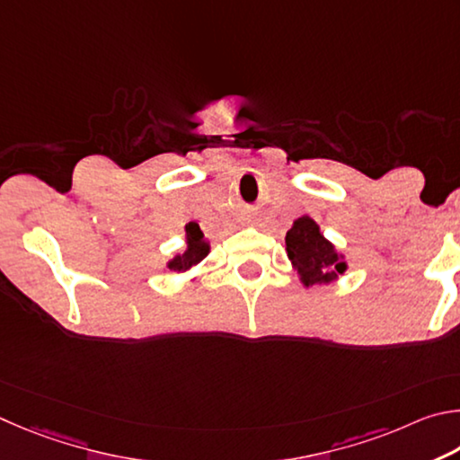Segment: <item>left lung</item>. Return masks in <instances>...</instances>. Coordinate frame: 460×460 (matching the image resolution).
I'll list each match as a JSON object with an SVG mask.
<instances>
[{
  "mask_svg": "<svg viewBox=\"0 0 460 460\" xmlns=\"http://www.w3.org/2000/svg\"><path fill=\"white\" fill-rule=\"evenodd\" d=\"M288 261L299 272L305 287L327 285L337 280V277L348 270V262L343 254L335 251V246L321 234L319 226L309 216L295 220L293 228L285 238Z\"/></svg>",
  "mask_w": 460,
  "mask_h": 460,
  "instance_id": "obj_1",
  "label": "left lung"
}]
</instances>
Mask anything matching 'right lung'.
Wrapping results in <instances>:
<instances>
[{
    "instance_id": "right-lung-1",
    "label": "right lung",
    "mask_w": 460,
    "mask_h": 460,
    "mask_svg": "<svg viewBox=\"0 0 460 460\" xmlns=\"http://www.w3.org/2000/svg\"><path fill=\"white\" fill-rule=\"evenodd\" d=\"M185 240H188L185 252L175 254L173 259L167 262L169 270L185 272V270H190L191 267H196V264H199L208 256L209 244L204 240V234H201V230L198 228V226H191V224L185 226Z\"/></svg>"
}]
</instances>
